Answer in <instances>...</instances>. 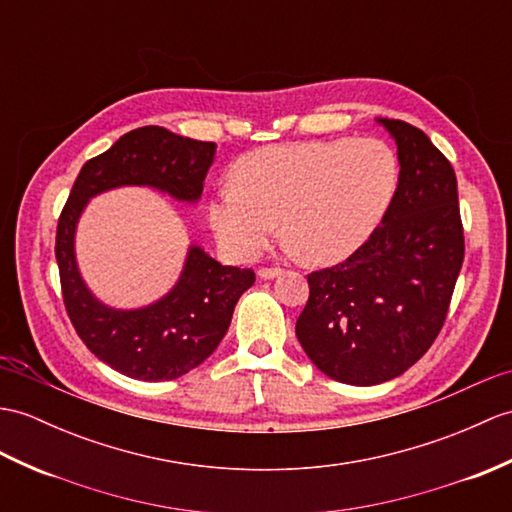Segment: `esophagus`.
Instances as JSON below:
<instances>
[{
  "label": "esophagus",
  "mask_w": 512,
  "mask_h": 512,
  "mask_svg": "<svg viewBox=\"0 0 512 512\" xmlns=\"http://www.w3.org/2000/svg\"><path fill=\"white\" fill-rule=\"evenodd\" d=\"M257 275H259V279H275V277H279V275H283V268H259L257 270Z\"/></svg>",
  "instance_id": "obj_1"
}]
</instances>
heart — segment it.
I'll return each mask as SVG.
<instances>
[{
    "label": "heart",
    "instance_id": "heart-1",
    "mask_svg": "<svg viewBox=\"0 0 512 512\" xmlns=\"http://www.w3.org/2000/svg\"><path fill=\"white\" fill-rule=\"evenodd\" d=\"M233 185L209 200V222L237 259H255L281 231L307 264L353 255L386 216L399 159L377 137L299 141L248 152Z\"/></svg>",
    "mask_w": 512,
    "mask_h": 512
}]
</instances>
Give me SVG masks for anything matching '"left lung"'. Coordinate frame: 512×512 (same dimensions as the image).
<instances>
[{
    "mask_svg": "<svg viewBox=\"0 0 512 512\" xmlns=\"http://www.w3.org/2000/svg\"><path fill=\"white\" fill-rule=\"evenodd\" d=\"M397 144L399 187L382 227L342 264L307 275L296 338L342 384L375 386L423 358L441 331L465 259L458 183L423 130L377 117Z\"/></svg>",
    "mask_w": 512,
    "mask_h": 512,
    "instance_id": "obj_1",
    "label": "left lung"
}]
</instances>
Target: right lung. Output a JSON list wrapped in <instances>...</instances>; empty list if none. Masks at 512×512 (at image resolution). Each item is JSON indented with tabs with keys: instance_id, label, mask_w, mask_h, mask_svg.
<instances>
[{
	"instance_id": "obj_1",
	"label": "right lung",
	"mask_w": 512,
	"mask_h": 512,
	"mask_svg": "<svg viewBox=\"0 0 512 512\" xmlns=\"http://www.w3.org/2000/svg\"><path fill=\"white\" fill-rule=\"evenodd\" d=\"M213 157L211 141L174 135L161 126L135 128L82 165L58 218L56 261L71 325L95 358L126 377L165 382L205 362L227 334L235 303L255 283V272L222 266L192 244L168 294L137 310H115L95 299L80 277L74 248L78 220L93 196L126 185L196 202Z\"/></svg>"
}]
</instances>
